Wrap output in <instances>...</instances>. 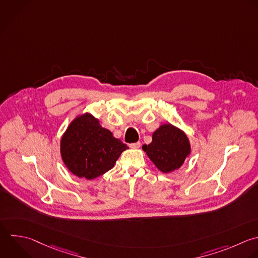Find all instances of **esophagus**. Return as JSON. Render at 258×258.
I'll use <instances>...</instances> for the list:
<instances>
[{
    "mask_svg": "<svg viewBox=\"0 0 258 258\" xmlns=\"http://www.w3.org/2000/svg\"><path fill=\"white\" fill-rule=\"evenodd\" d=\"M130 148H133V149H138L140 146H141V143L140 142H135V143H132L129 145Z\"/></svg>",
    "mask_w": 258,
    "mask_h": 258,
    "instance_id": "1",
    "label": "esophagus"
}]
</instances>
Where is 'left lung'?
Returning <instances> with one entry per match:
<instances>
[{
    "label": "left lung",
    "instance_id": "left-lung-1",
    "mask_svg": "<svg viewBox=\"0 0 258 258\" xmlns=\"http://www.w3.org/2000/svg\"><path fill=\"white\" fill-rule=\"evenodd\" d=\"M142 149L158 170L169 173L182 166L190 154V143L185 132L172 124H162L152 133V141Z\"/></svg>",
    "mask_w": 258,
    "mask_h": 258
}]
</instances>
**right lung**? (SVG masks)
<instances>
[{
    "mask_svg": "<svg viewBox=\"0 0 258 258\" xmlns=\"http://www.w3.org/2000/svg\"><path fill=\"white\" fill-rule=\"evenodd\" d=\"M127 148L91 113L78 115L60 139L64 165L74 175L87 179H94L112 169Z\"/></svg>",
    "mask_w": 258,
    "mask_h": 258,
    "instance_id": "add662e5",
    "label": "right lung"
}]
</instances>
